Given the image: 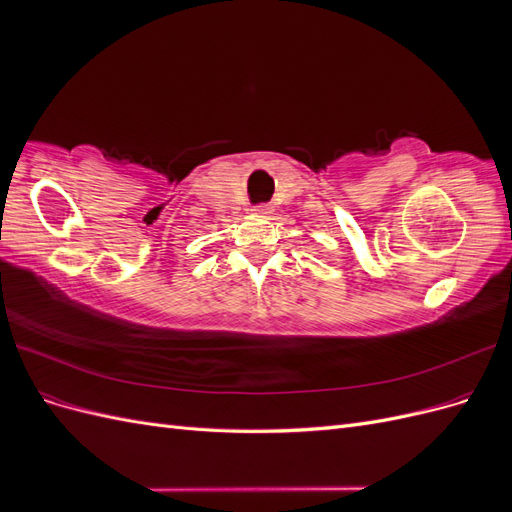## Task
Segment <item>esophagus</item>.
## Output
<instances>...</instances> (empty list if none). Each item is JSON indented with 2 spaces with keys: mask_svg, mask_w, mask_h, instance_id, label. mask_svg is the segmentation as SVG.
<instances>
[{
  "mask_svg": "<svg viewBox=\"0 0 512 512\" xmlns=\"http://www.w3.org/2000/svg\"><path fill=\"white\" fill-rule=\"evenodd\" d=\"M254 215H258V218H267V215H271V205H258L252 209Z\"/></svg>",
  "mask_w": 512,
  "mask_h": 512,
  "instance_id": "1",
  "label": "esophagus"
}]
</instances>
